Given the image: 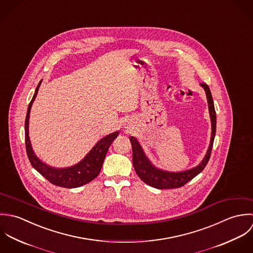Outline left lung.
<instances>
[{"mask_svg":"<svg viewBox=\"0 0 253 253\" xmlns=\"http://www.w3.org/2000/svg\"><path fill=\"white\" fill-rule=\"evenodd\" d=\"M201 85L204 89L206 98H207L212 132H211V140H210L209 148L202 162L197 167H194L190 170H186L182 172H169V171L158 169L152 165V162L145 154L137 139L134 137H130V142L133 150V166L135 168L137 175L141 178L143 182H145L149 186L159 190L180 188L185 184H187L192 179H194L197 175H199L206 166L207 162L209 161L214 138H215V133H216V112H215L213 99H212L209 87L204 83H202Z\"/></svg>","mask_w":253,"mask_h":253,"instance_id":"obj_1","label":"left lung"}]
</instances>
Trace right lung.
<instances>
[{
    "label": "right lung",
    "mask_w": 253,
    "mask_h": 253,
    "mask_svg": "<svg viewBox=\"0 0 253 253\" xmlns=\"http://www.w3.org/2000/svg\"><path fill=\"white\" fill-rule=\"evenodd\" d=\"M41 82L38 84L35 94L30 101L25 118V146L26 152L31 165L44 176L52 185L62 188H78L93 181L101 172V166L108 151L115 138L118 136V131L109 134L100 140L90 152L77 164L66 168H54L42 162L33 152L29 139V114L33 101H35Z\"/></svg>",
    "instance_id": "1"
}]
</instances>
